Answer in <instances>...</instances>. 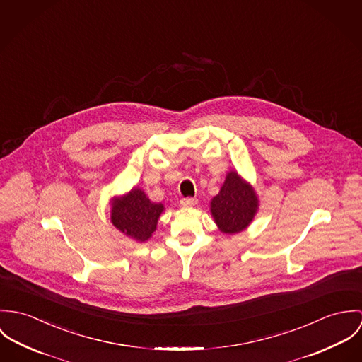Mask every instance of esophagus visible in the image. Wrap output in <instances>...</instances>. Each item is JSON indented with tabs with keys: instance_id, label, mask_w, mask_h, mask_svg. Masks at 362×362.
<instances>
[{
	"instance_id": "esophagus-1",
	"label": "esophagus",
	"mask_w": 362,
	"mask_h": 362,
	"mask_svg": "<svg viewBox=\"0 0 362 362\" xmlns=\"http://www.w3.org/2000/svg\"><path fill=\"white\" fill-rule=\"evenodd\" d=\"M197 199H193V197H186V199H182L180 200V204L183 205V206H194L196 204H197Z\"/></svg>"
}]
</instances>
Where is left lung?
<instances>
[{
  "instance_id": "obj_1",
  "label": "left lung",
  "mask_w": 362,
  "mask_h": 362,
  "mask_svg": "<svg viewBox=\"0 0 362 362\" xmlns=\"http://www.w3.org/2000/svg\"><path fill=\"white\" fill-rule=\"evenodd\" d=\"M258 200L236 172H229L218 196L211 201L212 216L223 233H239L252 221Z\"/></svg>"
}]
</instances>
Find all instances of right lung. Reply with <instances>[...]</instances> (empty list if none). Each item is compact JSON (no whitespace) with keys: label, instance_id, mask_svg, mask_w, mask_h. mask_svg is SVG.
<instances>
[{"label":"right lung","instance_id":"1","mask_svg":"<svg viewBox=\"0 0 362 362\" xmlns=\"http://www.w3.org/2000/svg\"><path fill=\"white\" fill-rule=\"evenodd\" d=\"M162 211V204L151 202L144 192L133 189L124 197L114 200L111 221L129 238L146 241L156 232Z\"/></svg>","mask_w":362,"mask_h":362}]
</instances>
